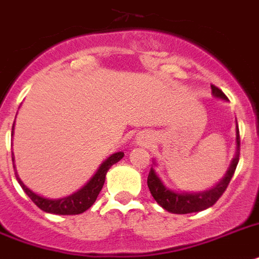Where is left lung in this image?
I'll return each mask as SVG.
<instances>
[{
    "label": "left lung",
    "mask_w": 259,
    "mask_h": 259,
    "mask_svg": "<svg viewBox=\"0 0 259 259\" xmlns=\"http://www.w3.org/2000/svg\"><path fill=\"white\" fill-rule=\"evenodd\" d=\"M212 88V95L217 99L228 100L227 96L224 95L223 91L219 89L217 87L210 85ZM236 156L233 158L230 163L229 168H228L225 177L219 182V184L204 192H177L170 188H167L160 178L156 175L154 167L150 168L149 177H147V187H149L150 192L155 199V201L159 204L163 209L168 210L171 213L177 214H186L193 213V212H200V210L207 209L212 207L217 200L220 199L221 195L225 192L228 184L230 183V179L233 178L236 167L240 160V132H238V126H236ZM155 164V163H154Z\"/></svg>",
    "instance_id": "8db88e82"
}]
</instances>
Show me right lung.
<instances>
[{
	"instance_id": "add662e5",
	"label": "right lung",
	"mask_w": 259,
	"mask_h": 259,
	"mask_svg": "<svg viewBox=\"0 0 259 259\" xmlns=\"http://www.w3.org/2000/svg\"><path fill=\"white\" fill-rule=\"evenodd\" d=\"M14 133V123H13L12 127V136ZM123 158V153L119 151V153L112 154V155L103 162V164L99 167L97 172L91 178L88 183L82 187L81 190H79L77 192L72 193L67 197H63V199H47V197L39 196L35 192H32L30 188L23 184V182L19 179L18 174L15 171V178L18 180L19 186L22 187V190L25 191L26 195L30 197V199L34 201L36 207L40 208L42 210L47 212V213H55V214H79L85 212L88 208H91L93 205V203L96 201L97 196H99L100 191L103 190V186L105 183V177L106 172L109 170L110 167L117 163L118 160H121ZM13 160V167L15 170L14 164V154L12 155Z\"/></svg>"
}]
</instances>
